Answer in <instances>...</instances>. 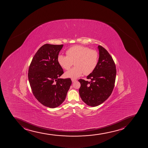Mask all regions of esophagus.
<instances>
[{"mask_svg": "<svg viewBox=\"0 0 148 148\" xmlns=\"http://www.w3.org/2000/svg\"><path fill=\"white\" fill-rule=\"evenodd\" d=\"M76 80L74 79H72V82H74L75 81H76Z\"/></svg>", "mask_w": 148, "mask_h": 148, "instance_id": "34e87169", "label": "esophagus"}]
</instances>
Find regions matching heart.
<instances>
[{
	"mask_svg": "<svg viewBox=\"0 0 148 148\" xmlns=\"http://www.w3.org/2000/svg\"><path fill=\"white\" fill-rule=\"evenodd\" d=\"M67 56L59 55L58 63L65 70H69L73 65L75 67L66 72L67 77L76 79L82 75H89L97 67L98 62V53L95 50H90L87 47L75 46L66 51Z\"/></svg>",
	"mask_w": 148,
	"mask_h": 148,
	"instance_id": "heart-1",
	"label": "heart"
}]
</instances>
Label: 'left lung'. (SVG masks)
I'll use <instances>...</instances> for the list:
<instances>
[{"label":"left lung","mask_w":148,"mask_h":148,"mask_svg":"<svg viewBox=\"0 0 148 148\" xmlns=\"http://www.w3.org/2000/svg\"><path fill=\"white\" fill-rule=\"evenodd\" d=\"M99 58L97 67L87 76L90 81L79 79V93L84 103L96 107L110 96L114 89L116 75L115 64L107 51L98 45Z\"/></svg>","instance_id":"8db88e82"}]
</instances>
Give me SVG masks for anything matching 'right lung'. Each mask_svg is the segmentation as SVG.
Masks as SVG:
<instances>
[{
    "mask_svg": "<svg viewBox=\"0 0 148 148\" xmlns=\"http://www.w3.org/2000/svg\"><path fill=\"white\" fill-rule=\"evenodd\" d=\"M63 45L46 44L33 58L28 79L33 95L44 106L55 108L64 102L72 84L70 78L59 77L64 73L58 57Z\"/></svg>",
    "mask_w": 148,
    "mask_h": 148,
    "instance_id": "add662e5",
    "label": "right lung"
}]
</instances>
